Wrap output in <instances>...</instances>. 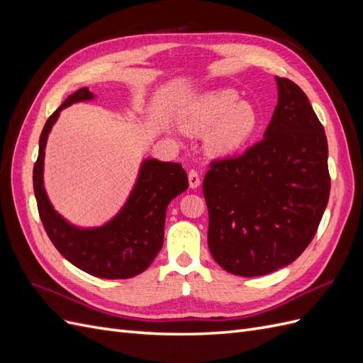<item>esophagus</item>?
Listing matches in <instances>:
<instances>
[{
  "mask_svg": "<svg viewBox=\"0 0 363 363\" xmlns=\"http://www.w3.org/2000/svg\"><path fill=\"white\" fill-rule=\"evenodd\" d=\"M188 179H189V186L192 189H196L201 183V179H200V174L196 169H191L189 174H188Z\"/></svg>",
  "mask_w": 363,
  "mask_h": 363,
  "instance_id": "34e87169",
  "label": "esophagus"
}]
</instances>
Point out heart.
<instances>
[{"mask_svg":"<svg viewBox=\"0 0 363 363\" xmlns=\"http://www.w3.org/2000/svg\"><path fill=\"white\" fill-rule=\"evenodd\" d=\"M183 119L192 130H206L208 144L218 152H230L244 147L260 125L259 112L250 103H240L233 89H221L201 95L186 107Z\"/></svg>","mask_w":363,"mask_h":363,"instance_id":"1","label":"heart"}]
</instances>
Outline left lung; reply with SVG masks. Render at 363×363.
Masks as SVG:
<instances>
[{
  "instance_id": "1",
  "label": "left lung",
  "mask_w": 363,
  "mask_h": 363,
  "mask_svg": "<svg viewBox=\"0 0 363 363\" xmlns=\"http://www.w3.org/2000/svg\"><path fill=\"white\" fill-rule=\"evenodd\" d=\"M279 104L263 139L213 160L203 180L207 242L240 277L289 265L312 242L330 195L327 138L306 94L276 77Z\"/></svg>"
}]
</instances>
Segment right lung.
I'll list each match as a JSON object with an SVG mask.
<instances>
[{
  "label": "right lung",
  "mask_w": 363,
  "mask_h": 363,
  "mask_svg": "<svg viewBox=\"0 0 363 363\" xmlns=\"http://www.w3.org/2000/svg\"><path fill=\"white\" fill-rule=\"evenodd\" d=\"M92 98L94 94L87 87H82L48 118L39 138V155L33 168V189L43 228L65 259L95 277L130 279L144 272L160 251L167 207L171 200L188 189V175L180 163L148 159L142 163L127 203L112 221L95 228H79L65 221L54 211L43 188L47 139L60 111Z\"/></svg>",
  "instance_id": "add662e5"
}]
</instances>
